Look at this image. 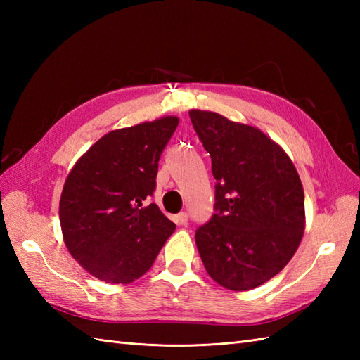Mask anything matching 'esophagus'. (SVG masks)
I'll return each mask as SVG.
<instances>
[{"mask_svg":"<svg viewBox=\"0 0 360 360\" xmlns=\"http://www.w3.org/2000/svg\"><path fill=\"white\" fill-rule=\"evenodd\" d=\"M174 219H176V223H178V224L186 226L187 221H188V215H187L186 212H181V213H178V215L174 217Z\"/></svg>","mask_w":360,"mask_h":360,"instance_id":"1","label":"esophagus"}]
</instances>
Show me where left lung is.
<instances>
[{"label": "left lung", "instance_id": "8db88e82", "mask_svg": "<svg viewBox=\"0 0 360 360\" xmlns=\"http://www.w3.org/2000/svg\"><path fill=\"white\" fill-rule=\"evenodd\" d=\"M188 114L217 179V213L195 235L202 264L226 289H254L289 263L303 238L300 176L286 151L257 127L213 111Z\"/></svg>", "mask_w": 360, "mask_h": 360}]
</instances>
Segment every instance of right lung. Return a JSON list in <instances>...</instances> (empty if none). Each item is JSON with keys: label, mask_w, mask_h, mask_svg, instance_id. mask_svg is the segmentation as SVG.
Segmentation results:
<instances>
[{"label": "right lung", "mask_w": 360, "mask_h": 360, "mask_svg": "<svg viewBox=\"0 0 360 360\" xmlns=\"http://www.w3.org/2000/svg\"><path fill=\"white\" fill-rule=\"evenodd\" d=\"M179 119L120 128L83 153L60 198L63 241L96 278L127 285L147 272L176 226L147 198L156 187L160 153Z\"/></svg>", "instance_id": "right-lung-1"}]
</instances>
